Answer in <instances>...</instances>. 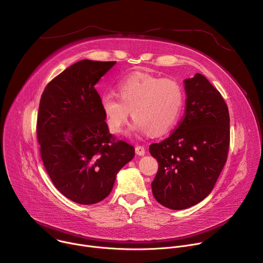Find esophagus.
<instances>
[{
    "instance_id": "34e87169",
    "label": "esophagus",
    "mask_w": 263,
    "mask_h": 263,
    "mask_svg": "<svg viewBox=\"0 0 263 263\" xmlns=\"http://www.w3.org/2000/svg\"><path fill=\"white\" fill-rule=\"evenodd\" d=\"M135 152L138 156H143L145 154V149H144L143 146L137 145V146H135Z\"/></svg>"
}]
</instances>
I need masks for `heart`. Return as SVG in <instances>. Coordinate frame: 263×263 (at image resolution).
<instances>
[{
    "mask_svg": "<svg viewBox=\"0 0 263 263\" xmlns=\"http://www.w3.org/2000/svg\"><path fill=\"white\" fill-rule=\"evenodd\" d=\"M119 95L106 92L101 97V108L112 133L122 130L132 111L133 131L162 135L177 124L184 104V91L177 81L141 71L120 82Z\"/></svg>",
    "mask_w": 263,
    "mask_h": 263,
    "instance_id": "1",
    "label": "heart"
}]
</instances>
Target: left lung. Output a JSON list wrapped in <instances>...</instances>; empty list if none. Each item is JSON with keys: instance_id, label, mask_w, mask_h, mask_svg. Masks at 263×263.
Wrapping results in <instances>:
<instances>
[{"instance_id": "1", "label": "left lung", "mask_w": 263, "mask_h": 263, "mask_svg": "<svg viewBox=\"0 0 263 263\" xmlns=\"http://www.w3.org/2000/svg\"><path fill=\"white\" fill-rule=\"evenodd\" d=\"M185 116L173 134L149 145L159 167L152 182L158 203L190 208L213 190L227 161L230 118L221 95L201 73L184 80Z\"/></svg>"}]
</instances>
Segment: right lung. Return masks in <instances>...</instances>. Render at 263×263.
Wrapping results in <instances>:
<instances>
[{"mask_svg":"<svg viewBox=\"0 0 263 263\" xmlns=\"http://www.w3.org/2000/svg\"><path fill=\"white\" fill-rule=\"evenodd\" d=\"M116 61L84 59L45 88L37 117L44 165L56 189L82 205L104 200L135 149L109 133L95 85Z\"/></svg>","mask_w":263,"mask_h":263,"instance_id":"obj_1","label":"right lung"}]
</instances>
